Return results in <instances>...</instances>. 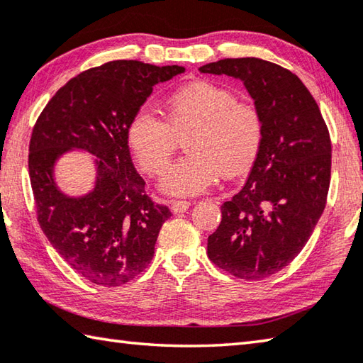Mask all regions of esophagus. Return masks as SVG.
I'll return each instance as SVG.
<instances>
[{"label":"esophagus","instance_id":"1","mask_svg":"<svg viewBox=\"0 0 363 363\" xmlns=\"http://www.w3.org/2000/svg\"><path fill=\"white\" fill-rule=\"evenodd\" d=\"M190 206V201L186 200H177L171 203V211H173L174 214H181V213H186Z\"/></svg>","mask_w":363,"mask_h":363}]
</instances>
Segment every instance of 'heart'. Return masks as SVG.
Masks as SVG:
<instances>
[{"label": "heart", "mask_w": 363, "mask_h": 363, "mask_svg": "<svg viewBox=\"0 0 363 363\" xmlns=\"http://www.w3.org/2000/svg\"><path fill=\"white\" fill-rule=\"evenodd\" d=\"M167 122L140 109L131 116L127 143L136 163L147 174L167 167L179 138L186 136L187 155L169 164L160 179L162 192L199 195L220 174L247 173L260 154L263 117L252 101L236 100L233 90L211 81L177 89L164 103Z\"/></svg>", "instance_id": "obj_1"}]
</instances>
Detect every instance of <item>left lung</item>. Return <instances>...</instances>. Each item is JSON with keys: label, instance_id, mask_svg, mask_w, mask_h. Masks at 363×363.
<instances>
[{"label": "left lung", "instance_id": "1", "mask_svg": "<svg viewBox=\"0 0 363 363\" xmlns=\"http://www.w3.org/2000/svg\"><path fill=\"white\" fill-rule=\"evenodd\" d=\"M240 79L263 117V144L247 181L220 206L208 238L211 262L235 278L265 279L287 267L324 213L332 143L318 103L294 72L262 58H223L200 68Z\"/></svg>", "mask_w": 363, "mask_h": 363}]
</instances>
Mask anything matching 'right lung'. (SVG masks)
I'll use <instances>...</instances> for the list:
<instances>
[{"label": "right lung", "mask_w": 363, "mask_h": 363, "mask_svg": "<svg viewBox=\"0 0 363 363\" xmlns=\"http://www.w3.org/2000/svg\"><path fill=\"white\" fill-rule=\"evenodd\" d=\"M186 68L116 60L72 77L38 117L30 140L28 171L38 222L62 259L90 282L122 286L152 260L168 206L144 190L127 143L131 116ZM71 148L97 157L91 193L68 197L53 181L55 162Z\"/></svg>", "instance_id": "right-lung-1"}]
</instances>
